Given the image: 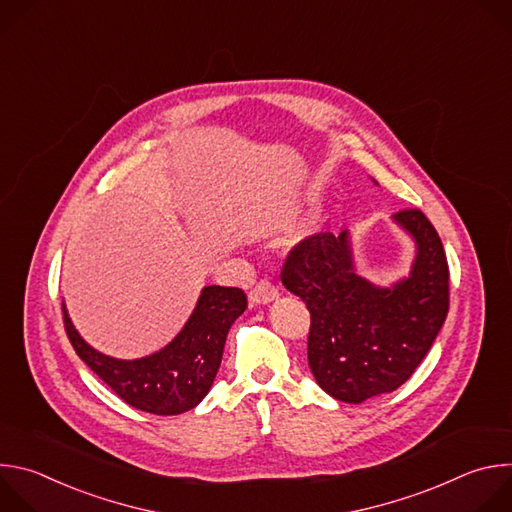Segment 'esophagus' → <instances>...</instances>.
Here are the masks:
<instances>
[{"mask_svg": "<svg viewBox=\"0 0 512 512\" xmlns=\"http://www.w3.org/2000/svg\"><path fill=\"white\" fill-rule=\"evenodd\" d=\"M279 298V291L275 289V285H271L269 281H259L251 291H249V306H265L271 304Z\"/></svg>", "mask_w": 512, "mask_h": 512, "instance_id": "1", "label": "esophagus"}]
</instances>
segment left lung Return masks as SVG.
Segmentation results:
<instances>
[{
    "mask_svg": "<svg viewBox=\"0 0 512 512\" xmlns=\"http://www.w3.org/2000/svg\"><path fill=\"white\" fill-rule=\"evenodd\" d=\"M393 223L411 237L415 255L409 273L391 285H377L356 271L350 231L302 241L281 271L285 289L302 298L312 316V375L344 403L401 387L448 316L450 273L440 235L421 210H401Z\"/></svg>",
    "mask_w": 512,
    "mask_h": 512,
    "instance_id": "8db88e82",
    "label": "left lung"
}]
</instances>
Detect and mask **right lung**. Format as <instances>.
Returning <instances> with one entry per match:
<instances>
[{
  "label": "right lung",
  "instance_id": "1",
  "mask_svg": "<svg viewBox=\"0 0 512 512\" xmlns=\"http://www.w3.org/2000/svg\"><path fill=\"white\" fill-rule=\"evenodd\" d=\"M245 308L243 289L206 285L172 342L154 354L123 360L93 348L72 324L62 302L64 328L81 360L127 405L154 415L184 413L208 395L221 367L227 334Z\"/></svg>",
  "mask_w": 512,
  "mask_h": 512
}]
</instances>
